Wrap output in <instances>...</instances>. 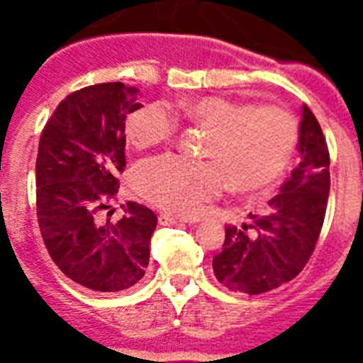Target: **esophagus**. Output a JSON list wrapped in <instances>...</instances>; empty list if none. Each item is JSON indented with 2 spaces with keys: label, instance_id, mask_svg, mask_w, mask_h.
Returning a JSON list of instances; mask_svg holds the SVG:
<instances>
[{
  "label": "esophagus",
  "instance_id": "34e87169",
  "mask_svg": "<svg viewBox=\"0 0 363 363\" xmlns=\"http://www.w3.org/2000/svg\"><path fill=\"white\" fill-rule=\"evenodd\" d=\"M158 221H160V225H178V223H184V220H179V218L172 216V214H167V213L160 214Z\"/></svg>",
  "mask_w": 363,
  "mask_h": 363
}]
</instances>
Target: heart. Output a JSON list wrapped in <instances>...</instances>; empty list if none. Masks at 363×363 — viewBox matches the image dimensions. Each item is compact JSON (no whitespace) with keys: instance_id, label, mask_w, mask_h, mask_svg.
Instances as JSON below:
<instances>
[{"instance_id":"obj_1","label":"heart","mask_w":363,"mask_h":363,"mask_svg":"<svg viewBox=\"0 0 363 363\" xmlns=\"http://www.w3.org/2000/svg\"><path fill=\"white\" fill-rule=\"evenodd\" d=\"M177 118L209 130L203 154L211 162L160 156L136 169V187L145 200L176 216H198L230 182L236 191L271 187L287 169L296 145V121L278 107H252L223 96L145 104L130 112L125 134L136 149L171 142Z\"/></svg>"}]
</instances>
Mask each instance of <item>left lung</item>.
Returning <instances> with one entry per match:
<instances>
[{"label": "left lung", "instance_id": "left-lung-1", "mask_svg": "<svg viewBox=\"0 0 363 363\" xmlns=\"http://www.w3.org/2000/svg\"><path fill=\"white\" fill-rule=\"evenodd\" d=\"M300 163L259 214L242 229L229 225L214 277L234 293L262 294L298 277L306 267L325 218L331 187L329 149L307 105L301 107Z\"/></svg>", "mask_w": 363, "mask_h": 363}]
</instances>
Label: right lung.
<instances>
[{"label": "right lung", "mask_w": 363, "mask_h": 363, "mask_svg": "<svg viewBox=\"0 0 363 363\" xmlns=\"http://www.w3.org/2000/svg\"><path fill=\"white\" fill-rule=\"evenodd\" d=\"M136 86L98 83L67 96L40 138L36 211L60 271L86 289L116 293L142 280L158 218L129 201L120 221L99 220L120 189L125 120L142 107Z\"/></svg>", "instance_id": "obj_1"}]
</instances>
